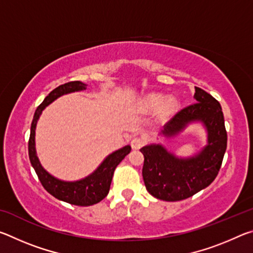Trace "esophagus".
I'll list each match as a JSON object with an SVG mask.
<instances>
[{
	"label": "esophagus",
	"instance_id": "34e87169",
	"mask_svg": "<svg viewBox=\"0 0 253 253\" xmlns=\"http://www.w3.org/2000/svg\"><path fill=\"white\" fill-rule=\"evenodd\" d=\"M145 142H146V140H145L143 137H134V138L130 140V145L134 149H139L145 144Z\"/></svg>",
	"mask_w": 253,
	"mask_h": 253
}]
</instances>
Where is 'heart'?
I'll return each mask as SVG.
<instances>
[{
  "mask_svg": "<svg viewBox=\"0 0 253 253\" xmlns=\"http://www.w3.org/2000/svg\"><path fill=\"white\" fill-rule=\"evenodd\" d=\"M165 99L164 95L162 93H151L142 102V107L145 110L154 111L161 107V113L163 116H169L173 113L177 106V101L174 98H168Z\"/></svg>",
  "mask_w": 253,
  "mask_h": 253,
  "instance_id": "1",
  "label": "heart"
}]
</instances>
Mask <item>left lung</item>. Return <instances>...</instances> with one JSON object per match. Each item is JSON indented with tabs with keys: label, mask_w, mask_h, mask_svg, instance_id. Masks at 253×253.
Instances as JSON below:
<instances>
[{
	"label": "left lung",
	"mask_w": 253,
	"mask_h": 253,
	"mask_svg": "<svg viewBox=\"0 0 253 253\" xmlns=\"http://www.w3.org/2000/svg\"><path fill=\"white\" fill-rule=\"evenodd\" d=\"M196 102L184 107L164 125L162 134L174 136L188 123L201 121L208 130V145L198 155L182 160L162 145H148L144 154L143 178L147 191L169 202L191 198L208 187L219 174L226 149L224 117L220 102L203 89L195 87Z\"/></svg>",
	"instance_id": "8db88e82"
}]
</instances>
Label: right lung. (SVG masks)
<instances>
[{
	"mask_svg": "<svg viewBox=\"0 0 253 253\" xmlns=\"http://www.w3.org/2000/svg\"><path fill=\"white\" fill-rule=\"evenodd\" d=\"M85 84L81 81H70V83L63 84L53 89L48 96L44 98L42 104L38 107L36 113H34L33 121L31 124V132H30L29 138V157L30 162L33 166L34 170L39 177L40 182L46 191L51 195L58 200L65 201L67 203L79 205V207H89V205L96 204L104 200L108 194L110 183L113 179V175L115 169L121 163L126 155L130 152L131 147L129 145L123 147L118 151L110 154L106 160L101 163V165L95 172L88 177L77 182H65L60 181L46 172L42 168L39 160H38L36 153V142H34V135H36V126L40 115L46 106L51 104L58 97L66 95V93L84 90Z\"/></svg>",
	"mask_w": 253,
	"mask_h": 253,
	"instance_id": "right-lung-1",
	"label": "right lung"
}]
</instances>
